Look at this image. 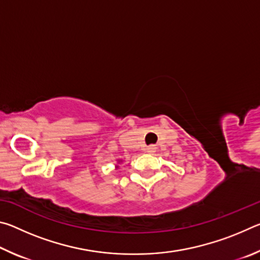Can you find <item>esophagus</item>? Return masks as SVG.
I'll return each mask as SVG.
<instances>
[{"label":"esophagus","mask_w":260,"mask_h":260,"mask_svg":"<svg viewBox=\"0 0 260 260\" xmlns=\"http://www.w3.org/2000/svg\"><path fill=\"white\" fill-rule=\"evenodd\" d=\"M147 152L150 153V155H152V153H155V152H156V147H155V146L148 147V148H147Z\"/></svg>","instance_id":"34e87169"}]
</instances>
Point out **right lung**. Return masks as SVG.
Segmentation results:
<instances>
[{
    "label": "right lung",
    "mask_w": 260,
    "mask_h": 260,
    "mask_svg": "<svg viewBox=\"0 0 260 260\" xmlns=\"http://www.w3.org/2000/svg\"><path fill=\"white\" fill-rule=\"evenodd\" d=\"M122 160L121 159H118V164H120V162H121ZM116 169H118V165H116Z\"/></svg>",
    "instance_id": "obj_1"
}]
</instances>
